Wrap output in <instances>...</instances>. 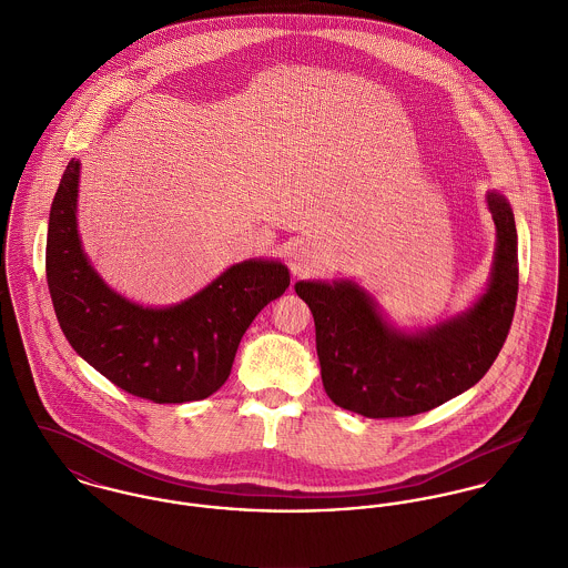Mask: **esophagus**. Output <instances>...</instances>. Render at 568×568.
<instances>
[{"label": "esophagus", "instance_id": "1", "mask_svg": "<svg viewBox=\"0 0 568 568\" xmlns=\"http://www.w3.org/2000/svg\"><path fill=\"white\" fill-rule=\"evenodd\" d=\"M288 266H291V273L297 275V277L311 275L320 268V255L313 246L297 244L288 251Z\"/></svg>", "mask_w": 568, "mask_h": 568}]
</instances>
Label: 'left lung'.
Wrapping results in <instances>:
<instances>
[{"mask_svg": "<svg viewBox=\"0 0 568 568\" xmlns=\"http://www.w3.org/2000/svg\"><path fill=\"white\" fill-rule=\"evenodd\" d=\"M496 257L484 297L462 317L422 334L392 329L349 282H297L315 317L317 356L329 400L365 417H408L477 385L496 361L518 297V236L509 203L487 196Z\"/></svg>", "mask_w": 568, "mask_h": 568, "instance_id": "left-lung-1", "label": "left lung"}]
</instances>
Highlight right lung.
Instances as JSON below:
<instances>
[{
  "mask_svg": "<svg viewBox=\"0 0 568 568\" xmlns=\"http://www.w3.org/2000/svg\"><path fill=\"white\" fill-rule=\"evenodd\" d=\"M81 163H68L50 210L45 275L57 320L82 358L131 396L192 403L230 378L257 313L291 284L282 262L234 264L187 302L153 311L113 293L91 268L77 230Z\"/></svg>",
  "mask_w": 568,
  "mask_h": 568,
  "instance_id": "obj_1",
  "label": "right lung"
}]
</instances>
